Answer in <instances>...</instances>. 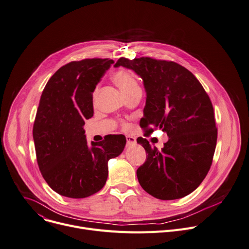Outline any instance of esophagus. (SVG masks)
I'll return each instance as SVG.
<instances>
[{
    "instance_id": "obj_1",
    "label": "esophagus",
    "mask_w": 249,
    "mask_h": 249,
    "mask_svg": "<svg viewBox=\"0 0 249 249\" xmlns=\"http://www.w3.org/2000/svg\"><path fill=\"white\" fill-rule=\"evenodd\" d=\"M126 140H127V146H133L136 144V139L132 136H127Z\"/></svg>"
}]
</instances>
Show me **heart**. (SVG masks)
Here are the masks:
<instances>
[{
	"instance_id": "b5f03b06",
	"label": "heart",
	"mask_w": 249,
	"mask_h": 249,
	"mask_svg": "<svg viewBox=\"0 0 249 249\" xmlns=\"http://www.w3.org/2000/svg\"><path fill=\"white\" fill-rule=\"evenodd\" d=\"M113 80H114L115 83L118 85L123 94L128 93L132 91L133 89L139 87L136 78L133 76V74H131L126 71H119L115 72L114 75H113ZM96 93H97V89L94 91V97Z\"/></svg>"
}]
</instances>
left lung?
<instances>
[{"label":"left lung","instance_id":"left-lung-1","mask_svg":"<svg viewBox=\"0 0 249 249\" xmlns=\"http://www.w3.org/2000/svg\"><path fill=\"white\" fill-rule=\"evenodd\" d=\"M114 66L131 70L143 79L147 97L141 127L159 128L169 137L161 151L146 139H137L148 154L137 170L141 187L164 200L190 195L209 173L216 146L209 95L191 71L174 61L121 57Z\"/></svg>","mask_w":249,"mask_h":249}]
</instances>
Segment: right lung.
Segmentation results:
<instances>
[{
	"label": "right lung",
	"instance_id": "add662e5",
	"mask_svg": "<svg viewBox=\"0 0 249 249\" xmlns=\"http://www.w3.org/2000/svg\"><path fill=\"white\" fill-rule=\"evenodd\" d=\"M112 59L67 63L50 78L40 96L33 137L39 171L57 194L83 198L99 192L108 161L124 150L123 135H108L88 145L83 126L93 116V92Z\"/></svg>",
	"mask_w": 249,
	"mask_h": 249
}]
</instances>
